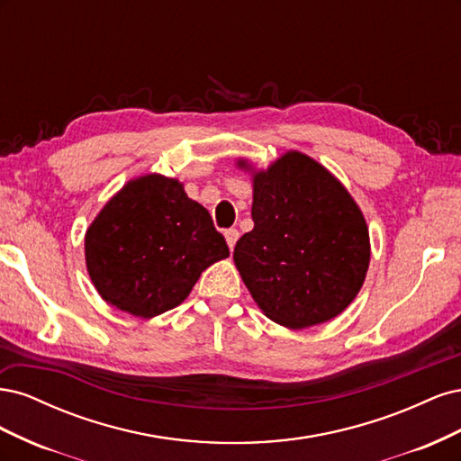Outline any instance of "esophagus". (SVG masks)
Wrapping results in <instances>:
<instances>
[{
    "mask_svg": "<svg viewBox=\"0 0 461 461\" xmlns=\"http://www.w3.org/2000/svg\"><path fill=\"white\" fill-rule=\"evenodd\" d=\"M239 236H240V232L236 230V229H227L225 230V239H227V244H229L230 249L236 246V240H239Z\"/></svg>",
    "mask_w": 461,
    "mask_h": 461,
    "instance_id": "34e87169",
    "label": "esophagus"
}]
</instances>
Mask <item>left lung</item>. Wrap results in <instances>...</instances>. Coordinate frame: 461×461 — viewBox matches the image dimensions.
<instances>
[{
    "label": "left lung",
    "mask_w": 461,
    "mask_h": 461,
    "mask_svg": "<svg viewBox=\"0 0 461 461\" xmlns=\"http://www.w3.org/2000/svg\"><path fill=\"white\" fill-rule=\"evenodd\" d=\"M252 173L254 229L234 265L259 310L286 329L327 323L354 302L371 259L369 229L350 192L327 167L290 149Z\"/></svg>",
    "instance_id": "8db88e82"
}]
</instances>
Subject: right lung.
<instances>
[{
	"label": "right lung",
	"mask_w": 461,
	"mask_h": 461,
	"mask_svg": "<svg viewBox=\"0 0 461 461\" xmlns=\"http://www.w3.org/2000/svg\"><path fill=\"white\" fill-rule=\"evenodd\" d=\"M85 258L109 305L151 319L183 303L209 265L229 258V246L180 180L148 173L129 180L90 222Z\"/></svg>",
	"instance_id": "right-lung-1"
}]
</instances>
